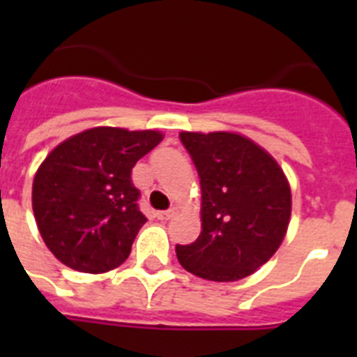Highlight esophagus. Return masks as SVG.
Returning a JSON list of instances; mask_svg holds the SVG:
<instances>
[{"label":"esophagus","mask_w":357,"mask_h":357,"mask_svg":"<svg viewBox=\"0 0 357 357\" xmlns=\"http://www.w3.org/2000/svg\"><path fill=\"white\" fill-rule=\"evenodd\" d=\"M176 207H172V209H168V211H160V213H157L155 216L159 218V220H164V222H166V220H172L173 216H175L176 214Z\"/></svg>","instance_id":"1"}]
</instances>
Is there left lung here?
I'll list each match as a JSON object with an SVG mask.
<instances>
[{
	"label": "left lung",
	"mask_w": 357,
	"mask_h": 357,
	"mask_svg": "<svg viewBox=\"0 0 357 357\" xmlns=\"http://www.w3.org/2000/svg\"><path fill=\"white\" fill-rule=\"evenodd\" d=\"M202 185V232L176 245L193 275L232 282L252 275L280 247L291 216V191L268 151L232 132H182Z\"/></svg>",
	"instance_id": "8db88e82"
}]
</instances>
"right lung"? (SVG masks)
<instances>
[{"mask_svg":"<svg viewBox=\"0 0 357 357\" xmlns=\"http://www.w3.org/2000/svg\"><path fill=\"white\" fill-rule=\"evenodd\" d=\"M160 141L155 130L96 127L66 139L44 159L31 206L56 259L84 273L109 272L127 261L146 223L132 168Z\"/></svg>","mask_w":357,"mask_h":357,"instance_id":"1","label":"right lung"}]
</instances>
